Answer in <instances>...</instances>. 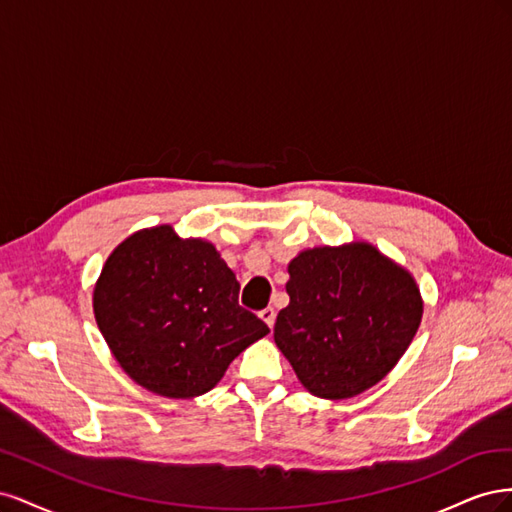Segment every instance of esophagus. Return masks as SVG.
<instances>
[{
	"label": "esophagus",
	"instance_id": "obj_1",
	"mask_svg": "<svg viewBox=\"0 0 512 512\" xmlns=\"http://www.w3.org/2000/svg\"><path fill=\"white\" fill-rule=\"evenodd\" d=\"M260 318L267 322L269 329H273V324H275V309H273V307H265V309H262V312H260Z\"/></svg>",
	"mask_w": 512,
	"mask_h": 512
}]
</instances>
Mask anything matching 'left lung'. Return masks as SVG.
Here are the masks:
<instances>
[{
	"label": "left lung",
	"mask_w": 512,
	"mask_h": 512,
	"mask_svg": "<svg viewBox=\"0 0 512 512\" xmlns=\"http://www.w3.org/2000/svg\"><path fill=\"white\" fill-rule=\"evenodd\" d=\"M288 273L273 337L305 389L348 399L389 374L423 316L410 273L367 243L314 247Z\"/></svg>",
	"instance_id": "8db88e82"
}]
</instances>
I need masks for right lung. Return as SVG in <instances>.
<instances>
[{
    "instance_id": "add662e5",
    "label": "right lung",
    "mask_w": 512,
    "mask_h": 512,
    "mask_svg": "<svg viewBox=\"0 0 512 512\" xmlns=\"http://www.w3.org/2000/svg\"><path fill=\"white\" fill-rule=\"evenodd\" d=\"M96 322L126 374L147 391H211L269 327L239 305V282L207 241L170 226L141 230L108 256L94 290Z\"/></svg>"
}]
</instances>
